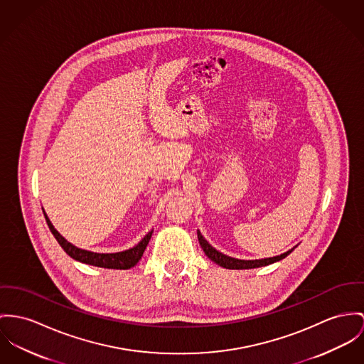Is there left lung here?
I'll return each instance as SVG.
<instances>
[{"instance_id":"8db88e82","label":"left lung","mask_w":364,"mask_h":364,"mask_svg":"<svg viewBox=\"0 0 364 364\" xmlns=\"http://www.w3.org/2000/svg\"><path fill=\"white\" fill-rule=\"evenodd\" d=\"M198 240L199 244L202 247V250L205 252V255L213 260L215 263H218L219 266H222L224 269H231V270H242V269H255V267H262V266H267L272 264L274 262H279L281 259H284L285 256H288L291 251L285 252L280 256H274V257H267V259H259V260H240V259H234L230 256H225L223 253L216 251L212 245H209V242L200 235V232L198 231Z\"/></svg>"}]
</instances>
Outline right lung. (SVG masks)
<instances>
[{
  "mask_svg": "<svg viewBox=\"0 0 364 364\" xmlns=\"http://www.w3.org/2000/svg\"><path fill=\"white\" fill-rule=\"evenodd\" d=\"M47 224L51 230V232L54 234L58 244L62 247V250L66 252L70 257H73L75 260H79L85 264H91V266H97V267H104V269H117V270H127L133 266H136L139 263V260L142 256V253L145 251L152 231H149L140 242L127 251L117 252V253H94V252L84 251L80 248H76L75 245H72L70 242H68L50 222V219L47 218V215L44 213Z\"/></svg>",
  "mask_w": 364,
  "mask_h": 364,
  "instance_id": "1",
  "label": "right lung"
}]
</instances>
